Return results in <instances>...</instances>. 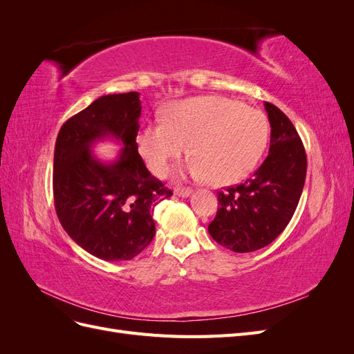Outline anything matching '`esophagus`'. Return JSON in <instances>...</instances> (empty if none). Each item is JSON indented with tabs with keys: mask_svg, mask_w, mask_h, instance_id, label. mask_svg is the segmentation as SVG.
Masks as SVG:
<instances>
[{
	"mask_svg": "<svg viewBox=\"0 0 354 354\" xmlns=\"http://www.w3.org/2000/svg\"><path fill=\"white\" fill-rule=\"evenodd\" d=\"M174 194L177 196H181V198H187V196H190L192 194H194V190H192V189H185V187H178V189L174 190Z\"/></svg>",
	"mask_w": 354,
	"mask_h": 354,
	"instance_id": "esophagus-1",
	"label": "esophagus"
}]
</instances>
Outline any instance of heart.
Returning a JSON list of instances; mask_svg holds the SVG:
<instances>
[{
	"label": "heart",
	"mask_w": 354,
	"mask_h": 354,
	"mask_svg": "<svg viewBox=\"0 0 354 354\" xmlns=\"http://www.w3.org/2000/svg\"><path fill=\"white\" fill-rule=\"evenodd\" d=\"M267 138L263 112L220 95H198L168 104L165 122L138 131L137 149L149 169L162 176L189 145L194 155L186 164L187 173L224 186L251 173Z\"/></svg>",
	"instance_id": "1"
}]
</instances>
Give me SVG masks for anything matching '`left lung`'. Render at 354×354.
I'll return each instance as SVG.
<instances>
[{
    "label": "left lung",
    "instance_id": "left-lung-1",
    "mask_svg": "<svg viewBox=\"0 0 354 354\" xmlns=\"http://www.w3.org/2000/svg\"><path fill=\"white\" fill-rule=\"evenodd\" d=\"M270 122V149L261 167L245 183L218 192L220 208L208 232L224 248L252 252L285 230L303 194L307 156L289 118L264 103Z\"/></svg>",
    "mask_w": 354,
    "mask_h": 354
}]
</instances>
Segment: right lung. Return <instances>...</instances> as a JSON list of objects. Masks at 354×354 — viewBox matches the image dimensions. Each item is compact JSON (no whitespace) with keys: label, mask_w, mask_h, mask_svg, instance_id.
Here are the masks:
<instances>
[{"label":"right lung","mask_w":354,"mask_h":354,"mask_svg":"<svg viewBox=\"0 0 354 354\" xmlns=\"http://www.w3.org/2000/svg\"><path fill=\"white\" fill-rule=\"evenodd\" d=\"M138 95H102L69 118L56 140L57 217L75 243L104 261H127L140 254L155 236V207L173 195L138 155ZM106 138L123 146L113 161H102L91 151Z\"/></svg>","instance_id":"add662e5"}]
</instances>
